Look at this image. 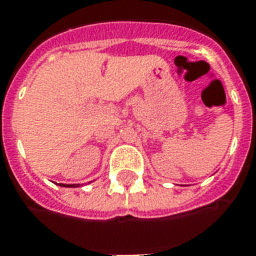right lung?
Masks as SVG:
<instances>
[{
	"label": "right lung",
	"instance_id": "obj_1",
	"mask_svg": "<svg viewBox=\"0 0 256 256\" xmlns=\"http://www.w3.org/2000/svg\"><path fill=\"white\" fill-rule=\"evenodd\" d=\"M60 186H67V188H74V186H79V185H66V184H63V185Z\"/></svg>",
	"mask_w": 256,
	"mask_h": 256
}]
</instances>
